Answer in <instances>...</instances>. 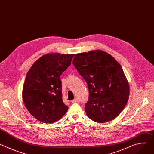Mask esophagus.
Wrapping results in <instances>:
<instances>
[{"mask_svg": "<svg viewBox=\"0 0 154 154\" xmlns=\"http://www.w3.org/2000/svg\"><path fill=\"white\" fill-rule=\"evenodd\" d=\"M79 101V100H78V99H77V98H75V99H74V100H72V101H71V102L72 103H76V102H77Z\"/></svg>", "mask_w": 154, "mask_h": 154, "instance_id": "1", "label": "esophagus"}]
</instances>
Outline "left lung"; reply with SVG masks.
Returning <instances> with one entry per match:
<instances>
[{
    "label": "left lung",
    "mask_w": 154,
    "mask_h": 154,
    "mask_svg": "<svg viewBox=\"0 0 154 154\" xmlns=\"http://www.w3.org/2000/svg\"><path fill=\"white\" fill-rule=\"evenodd\" d=\"M72 64L88 87L87 116L99 123L115 119L125 106L130 91L121 64L99 50L76 54Z\"/></svg>",
    "instance_id": "obj_1"
}]
</instances>
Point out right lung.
I'll use <instances>...</instances> for the list:
<instances>
[{"label": "right lung", "mask_w": 154, "mask_h": 154, "mask_svg": "<svg viewBox=\"0 0 154 154\" xmlns=\"http://www.w3.org/2000/svg\"><path fill=\"white\" fill-rule=\"evenodd\" d=\"M74 54H48L42 56L28 71L23 86V97L27 110L36 119L53 123L67 112L63 102L62 73L71 64Z\"/></svg>", "instance_id": "add662e5"}]
</instances>
